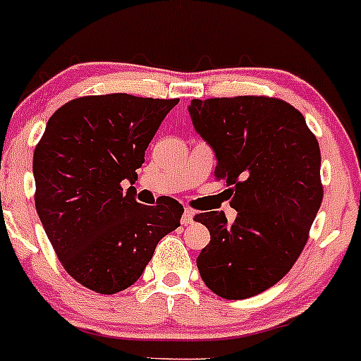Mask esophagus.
Segmentation results:
<instances>
[{
	"label": "esophagus",
	"instance_id": "obj_1",
	"mask_svg": "<svg viewBox=\"0 0 361 361\" xmlns=\"http://www.w3.org/2000/svg\"><path fill=\"white\" fill-rule=\"evenodd\" d=\"M193 216H195V214H193L192 211H188V209H187V211L183 212V216H181V224H185V226L192 224L193 223Z\"/></svg>",
	"mask_w": 361,
	"mask_h": 361
}]
</instances>
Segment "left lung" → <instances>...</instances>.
Returning a JSON list of instances; mask_svg holds the SVG:
<instances>
[{
    "mask_svg": "<svg viewBox=\"0 0 361 361\" xmlns=\"http://www.w3.org/2000/svg\"><path fill=\"white\" fill-rule=\"evenodd\" d=\"M188 111L238 212L233 224L217 211L193 217L211 233L197 267L221 298H250L283 279L307 245L324 197L319 142L277 97L193 99Z\"/></svg>",
    "mask_w": 361,
    "mask_h": 361,
    "instance_id": "1",
    "label": "left lung"
}]
</instances>
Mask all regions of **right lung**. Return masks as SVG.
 Returning a JSON list of instances; mask_svg holds the SVG:
<instances>
[{
	"instance_id": "1",
	"label": "right lung",
	"mask_w": 361,
	"mask_h": 361,
	"mask_svg": "<svg viewBox=\"0 0 361 361\" xmlns=\"http://www.w3.org/2000/svg\"><path fill=\"white\" fill-rule=\"evenodd\" d=\"M180 99L104 94L71 99L34 150L35 209L59 262L101 295L132 286L161 238L180 226L174 199L135 200L137 169Z\"/></svg>"
}]
</instances>
